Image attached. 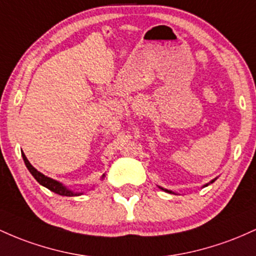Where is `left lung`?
<instances>
[{
  "label": "left lung",
  "mask_w": 256,
  "mask_h": 256,
  "mask_svg": "<svg viewBox=\"0 0 256 256\" xmlns=\"http://www.w3.org/2000/svg\"><path fill=\"white\" fill-rule=\"evenodd\" d=\"M214 182V180H212V182ZM206 186H208V184H206ZM162 190H164L166 192H169V194H173V192H172V191H169V190H166V188H162Z\"/></svg>",
  "instance_id": "8db88e82"
}]
</instances>
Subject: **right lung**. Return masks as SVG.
Instances as JSON below:
<instances>
[{
	"label": "right lung",
	"mask_w": 256,
	"mask_h": 256,
	"mask_svg": "<svg viewBox=\"0 0 256 256\" xmlns=\"http://www.w3.org/2000/svg\"><path fill=\"white\" fill-rule=\"evenodd\" d=\"M22 160H24L25 162V166H26V168L28 169V172H30L31 174H32V176L35 178V179L41 184L42 186H44V188H47L48 190L56 192V194H60V196H68V197H72V196H80V192H72L71 190H68V188H65L64 185H62V182H56V180H53L50 179V178L46 176L44 174L40 173L38 170H37L36 168H34L32 166H31V163L28 162L26 156H25L24 152H22ZM102 178H104V175H102Z\"/></svg>",
	"instance_id": "add662e5"
}]
</instances>
